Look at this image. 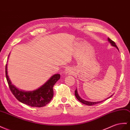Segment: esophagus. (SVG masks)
<instances>
[{"label":"esophagus","mask_w":130,"mask_h":130,"mask_svg":"<svg viewBox=\"0 0 130 130\" xmlns=\"http://www.w3.org/2000/svg\"><path fill=\"white\" fill-rule=\"evenodd\" d=\"M66 72H67V73H68V72H69V69H66Z\"/></svg>","instance_id":"34e87169"}]
</instances>
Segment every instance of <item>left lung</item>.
<instances>
[{"label": "left lung", "instance_id": "1", "mask_svg": "<svg viewBox=\"0 0 130 130\" xmlns=\"http://www.w3.org/2000/svg\"><path fill=\"white\" fill-rule=\"evenodd\" d=\"M108 40L110 42V43L111 44L112 46L116 47L118 49V47H117L116 44H115L114 41H113V40H111L109 38H108ZM118 50H119V49H118ZM75 95L76 98L79 101H80V102H82V103H83V104H86V105H87V106H92V105H94V104H96L101 103V102H102V101H100V102H89V101H86L84 100L83 99H81V98H80V97L79 96V94H78V91H77V90H76V89L75 91ZM110 97H111V96H110ZM110 97H109V98H110Z\"/></svg>", "mask_w": 130, "mask_h": 130}]
</instances>
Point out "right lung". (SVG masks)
<instances>
[{
  "instance_id": "1",
  "label": "right lung",
  "mask_w": 130,
  "mask_h": 130,
  "mask_svg": "<svg viewBox=\"0 0 130 130\" xmlns=\"http://www.w3.org/2000/svg\"><path fill=\"white\" fill-rule=\"evenodd\" d=\"M5 75L10 91L16 99L21 102L33 107H41L46 106L54 96L53 87L60 78L59 74H55L38 89L33 91H24L17 89L10 82L5 67Z\"/></svg>"
}]
</instances>
